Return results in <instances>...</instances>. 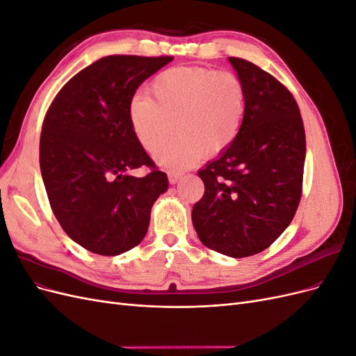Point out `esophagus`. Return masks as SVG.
<instances>
[{
	"label": "esophagus",
	"mask_w": 356,
	"mask_h": 356,
	"mask_svg": "<svg viewBox=\"0 0 356 356\" xmlns=\"http://www.w3.org/2000/svg\"><path fill=\"white\" fill-rule=\"evenodd\" d=\"M179 178H181V172H177V170H169L168 172V179H169L170 184H177Z\"/></svg>",
	"instance_id": "obj_1"
}]
</instances>
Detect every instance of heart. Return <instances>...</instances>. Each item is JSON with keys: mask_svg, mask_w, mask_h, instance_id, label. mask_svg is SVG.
Segmentation results:
<instances>
[{"mask_svg": "<svg viewBox=\"0 0 356 356\" xmlns=\"http://www.w3.org/2000/svg\"><path fill=\"white\" fill-rule=\"evenodd\" d=\"M152 95L136 93L129 105L132 131L154 154L173 130L179 135L157 156L166 169H186L203 153L217 156L238 136L246 108L242 80L227 71L203 67H174L152 83Z\"/></svg>", "mask_w": 356, "mask_h": 356, "instance_id": "b5f03b06", "label": "heart"}]
</instances>
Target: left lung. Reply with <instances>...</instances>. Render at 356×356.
I'll return each mask as SVG.
<instances>
[{
    "label": "left lung",
    "mask_w": 356,
    "mask_h": 356,
    "mask_svg": "<svg viewBox=\"0 0 356 356\" xmlns=\"http://www.w3.org/2000/svg\"><path fill=\"white\" fill-rule=\"evenodd\" d=\"M246 92L233 144L200 169L191 220L200 242L233 258L264 251L293 221L301 197L306 135L293 95L273 75L229 58Z\"/></svg>",
    "instance_id": "1"
}]
</instances>
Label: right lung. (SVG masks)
<instances>
[{"label": "right lung", "mask_w": 356, "mask_h": 356, "mask_svg": "<svg viewBox=\"0 0 356 356\" xmlns=\"http://www.w3.org/2000/svg\"><path fill=\"white\" fill-rule=\"evenodd\" d=\"M174 59L105 56L63 86L41 129L40 169L60 227L84 250L118 255L145 238L149 212L168 190L129 122L139 86ZM148 165L139 179L128 174Z\"/></svg>", "instance_id": "obj_1"}]
</instances>
